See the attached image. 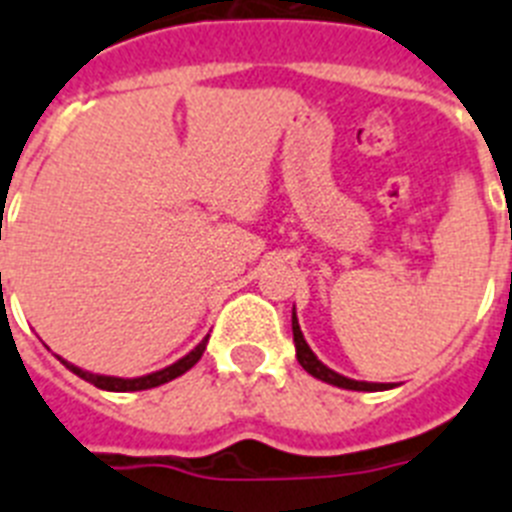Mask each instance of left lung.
<instances>
[{
	"label": "left lung",
	"instance_id": "1",
	"mask_svg": "<svg viewBox=\"0 0 512 512\" xmlns=\"http://www.w3.org/2000/svg\"><path fill=\"white\" fill-rule=\"evenodd\" d=\"M292 334H294V350H297L299 365H302V368H305L313 378H321V381H326V384L331 386H339V389H352V392H381V389H389L386 384L355 381V378L342 376V373L331 371L328 365H323L321 360H318V355L310 350V344L305 342V334H302V328H299V321H297V310H292Z\"/></svg>",
	"mask_w": 512,
	"mask_h": 512
}]
</instances>
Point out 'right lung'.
Wrapping results in <instances>:
<instances>
[{"instance_id":"obj_1","label":"right lung","mask_w":512,"mask_h":512,"mask_svg":"<svg viewBox=\"0 0 512 512\" xmlns=\"http://www.w3.org/2000/svg\"><path fill=\"white\" fill-rule=\"evenodd\" d=\"M207 339H210V334H207L205 339H202V342H199L197 347L189 352V355H184L181 360H176L173 365H168V368H162V371H155V373H147V376H136V378H120V376H105V373L83 371V368H78V365L68 363V360H62L60 355H57V360H60V363L65 365L68 371H73L78 378H83V381L94 384L97 389H105V392H141V389H152V386L168 384V381H173V378L184 376L189 368H194L199 357H202V352H205Z\"/></svg>"}]
</instances>
